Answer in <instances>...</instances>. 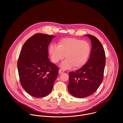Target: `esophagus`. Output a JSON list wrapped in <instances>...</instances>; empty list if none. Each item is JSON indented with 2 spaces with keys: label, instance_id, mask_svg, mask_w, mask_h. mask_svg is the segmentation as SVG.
I'll list each match as a JSON object with an SVG mask.
<instances>
[{
  "label": "esophagus",
  "instance_id": "34e87169",
  "mask_svg": "<svg viewBox=\"0 0 123 123\" xmlns=\"http://www.w3.org/2000/svg\"><path fill=\"white\" fill-rule=\"evenodd\" d=\"M64 72V70H63V69H60L59 70V72L60 74L62 73H63Z\"/></svg>",
  "mask_w": 123,
  "mask_h": 123
}]
</instances>
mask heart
Wrapping results in <instances>:
<instances>
[{"label":"heart","instance_id":"heart-1","mask_svg":"<svg viewBox=\"0 0 123 123\" xmlns=\"http://www.w3.org/2000/svg\"><path fill=\"white\" fill-rule=\"evenodd\" d=\"M90 43L76 38H66L60 40L58 46L51 44L49 54L52 62L55 63L66 58L61 64L64 69L73 66L74 69L83 67L87 62L91 52Z\"/></svg>","mask_w":123,"mask_h":123}]
</instances>
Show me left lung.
<instances>
[{
    "mask_svg": "<svg viewBox=\"0 0 123 123\" xmlns=\"http://www.w3.org/2000/svg\"><path fill=\"white\" fill-rule=\"evenodd\" d=\"M92 48L87 62L75 72L69 73V92L73 96L83 98L93 94L100 86L103 79L106 62L105 51L100 41L91 35Z\"/></svg>",
    "mask_w": 123,
    "mask_h": 123,
    "instance_id": "8db88e82",
    "label": "left lung"
}]
</instances>
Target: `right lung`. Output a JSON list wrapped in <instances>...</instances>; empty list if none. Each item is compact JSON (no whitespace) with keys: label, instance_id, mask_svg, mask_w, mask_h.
Segmentation results:
<instances>
[{"label":"right lung","instance_id":"add662e5","mask_svg":"<svg viewBox=\"0 0 123 123\" xmlns=\"http://www.w3.org/2000/svg\"><path fill=\"white\" fill-rule=\"evenodd\" d=\"M54 36L37 33L24 44L18 60L21 84L36 98L48 95L58 75L59 68L48 58V46Z\"/></svg>","mask_w":123,"mask_h":123}]
</instances>
